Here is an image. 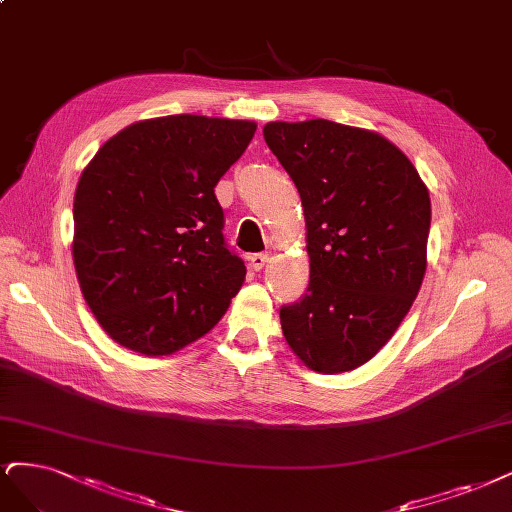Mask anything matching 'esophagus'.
<instances>
[{"label":"esophagus","mask_w":512,"mask_h":512,"mask_svg":"<svg viewBox=\"0 0 512 512\" xmlns=\"http://www.w3.org/2000/svg\"><path fill=\"white\" fill-rule=\"evenodd\" d=\"M267 262H269V254H267V252H260V254H252V256H250V267H252L254 271H260Z\"/></svg>","instance_id":"1"}]
</instances>
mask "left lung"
I'll list each match as a JSON object with an SVG mask.
<instances>
[{
    "label": "left lung",
    "instance_id": "1",
    "mask_svg": "<svg viewBox=\"0 0 512 512\" xmlns=\"http://www.w3.org/2000/svg\"><path fill=\"white\" fill-rule=\"evenodd\" d=\"M303 201L305 296L279 309L294 354L317 373L373 358L409 313L426 273L430 195L379 133L315 118L262 129Z\"/></svg>",
    "mask_w": 512,
    "mask_h": 512
}]
</instances>
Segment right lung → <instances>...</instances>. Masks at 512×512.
<instances>
[{
    "label": "right lung",
    "mask_w": 512,
    "mask_h": 512,
    "mask_svg": "<svg viewBox=\"0 0 512 512\" xmlns=\"http://www.w3.org/2000/svg\"><path fill=\"white\" fill-rule=\"evenodd\" d=\"M256 122L175 114L135 122L86 165L74 264L86 305L122 347L167 356L218 324L245 279L216 184Z\"/></svg>",
    "instance_id": "1"
}]
</instances>
